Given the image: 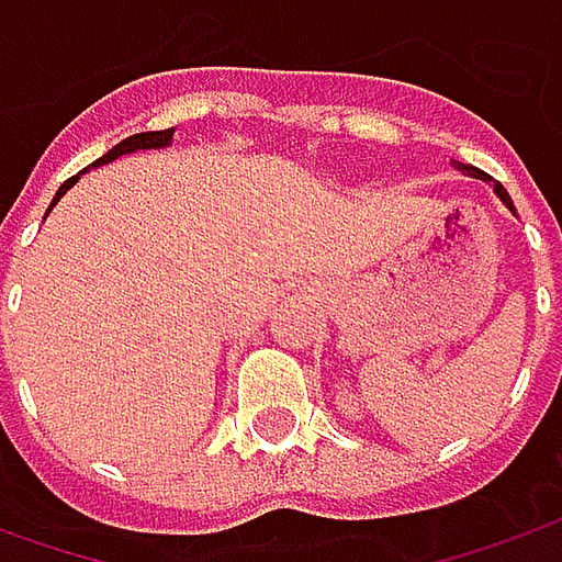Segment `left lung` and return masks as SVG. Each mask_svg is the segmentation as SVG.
<instances>
[{
  "label": "left lung",
  "instance_id": "8db88e82",
  "mask_svg": "<svg viewBox=\"0 0 562 562\" xmlns=\"http://www.w3.org/2000/svg\"><path fill=\"white\" fill-rule=\"evenodd\" d=\"M456 169L458 171H468V175H471V178H480V181H492L490 175H483V171L480 169H473V166H464V162H456ZM495 193H498V200L505 202L507 209H510V212H517V209H514V202H510V196H507V190L502 184H498V181H495Z\"/></svg>",
  "mask_w": 562,
  "mask_h": 562
}]
</instances>
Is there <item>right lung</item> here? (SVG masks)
<instances>
[{"instance_id":"1","label":"right lung","mask_w":562,"mask_h":562,"mask_svg":"<svg viewBox=\"0 0 562 562\" xmlns=\"http://www.w3.org/2000/svg\"><path fill=\"white\" fill-rule=\"evenodd\" d=\"M171 135H175V128H166V132H140V135H132V137H125V140H120L116 147L110 153H104L94 166H104V162H113L116 156H125V153H135V150H159V147H169L171 144ZM82 175V171H79ZM79 175H72V178H67L64 184L57 187V193H55V200H52V205H48V212L55 209V202L70 190L76 181H79Z\"/></svg>"}]
</instances>
